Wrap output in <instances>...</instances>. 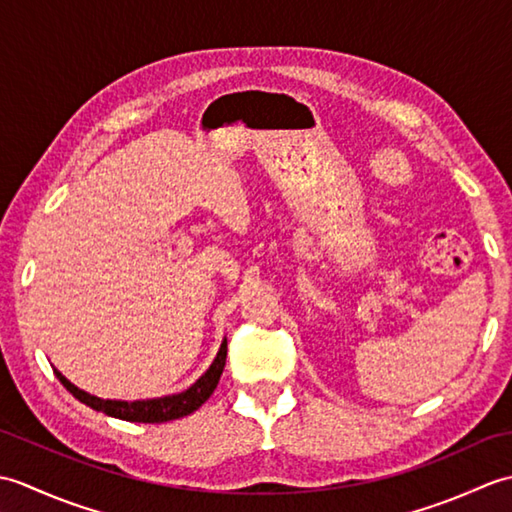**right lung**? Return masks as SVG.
Returning <instances> with one entry per match:
<instances>
[{"label": "right lung", "mask_w": 512, "mask_h": 512, "mask_svg": "<svg viewBox=\"0 0 512 512\" xmlns=\"http://www.w3.org/2000/svg\"><path fill=\"white\" fill-rule=\"evenodd\" d=\"M226 365V339L222 341L220 350H217V356L213 358L211 367L195 380V383L180 391V394H171V396H162V398H147V400H105L99 396H92L88 391H83L70 383L59 369H54V374L61 380V385L70 391V394L81 400L83 405L92 407L94 411H103L105 416H112L118 420H127V422H169V420H178L189 416L195 409H200L209 396L215 391L217 383H220V376L224 372Z\"/></svg>", "instance_id": "obj_1"}]
</instances>
